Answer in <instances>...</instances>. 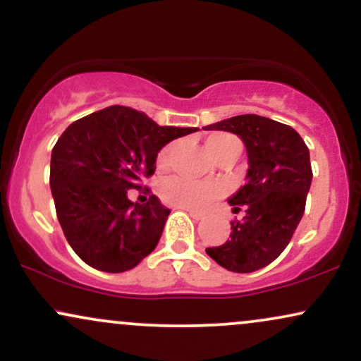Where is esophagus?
Listing matches in <instances>:
<instances>
[{
    "mask_svg": "<svg viewBox=\"0 0 361 361\" xmlns=\"http://www.w3.org/2000/svg\"><path fill=\"white\" fill-rule=\"evenodd\" d=\"M181 210H186V212L190 214V217L195 219V221H202V219H204V214L200 212H195V210H190V209H181Z\"/></svg>",
    "mask_w": 361,
    "mask_h": 361,
    "instance_id": "34e87169",
    "label": "esophagus"
}]
</instances>
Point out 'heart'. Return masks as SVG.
<instances>
[{"label":"heart","instance_id":"b5f03b06","mask_svg":"<svg viewBox=\"0 0 361 361\" xmlns=\"http://www.w3.org/2000/svg\"><path fill=\"white\" fill-rule=\"evenodd\" d=\"M207 149L212 154L215 159L219 156L224 154L227 151H233V149H239L241 151V142L238 137L231 134H224V132H217V134L209 135L205 140ZM176 144H169L159 152L157 156V166L166 169L171 166L173 157L176 154ZM163 198L168 204L180 207V209H190V210H205L207 207H210L215 200L222 197L224 190L222 186L215 183H204V181H192L186 180V178H173L168 180L163 185Z\"/></svg>","mask_w":361,"mask_h":361}]
</instances>
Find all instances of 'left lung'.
Wrapping results in <instances>:
<instances>
[{
	"label": "left lung",
	"mask_w": 361,
	"mask_h": 361,
	"mask_svg": "<svg viewBox=\"0 0 361 361\" xmlns=\"http://www.w3.org/2000/svg\"><path fill=\"white\" fill-rule=\"evenodd\" d=\"M243 139L247 152L246 185L229 198L243 221L231 222V239L207 247V255L226 270L251 273L281 255L305 210L312 181L309 149L290 126L259 115H238L207 126Z\"/></svg>",
	"instance_id": "8db88e82"
}]
</instances>
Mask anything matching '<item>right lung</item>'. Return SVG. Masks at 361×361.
I'll list each match as a JSON object with an SVG mask.
<instances>
[{"mask_svg":"<svg viewBox=\"0 0 361 361\" xmlns=\"http://www.w3.org/2000/svg\"><path fill=\"white\" fill-rule=\"evenodd\" d=\"M195 130L161 127L142 111L114 105L62 132L49 181L62 233L86 264L122 273L154 251L171 210L156 195L134 204L127 190L154 175L157 152L168 142Z\"/></svg>","mask_w":361,"mask_h":361,"instance_id":"add662e5","label":"right lung"}]
</instances>
